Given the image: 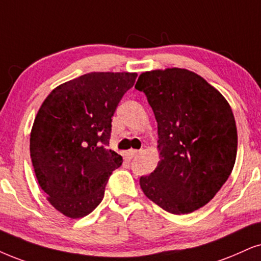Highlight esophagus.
I'll use <instances>...</instances> for the list:
<instances>
[{"mask_svg":"<svg viewBox=\"0 0 261 261\" xmlns=\"http://www.w3.org/2000/svg\"><path fill=\"white\" fill-rule=\"evenodd\" d=\"M138 154H140V151L136 150V149H130V150L127 151V155H128V156H130V158L136 156V155H138Z\"/></svg>","mask_w":261,"mask_h":261,"instance_id":"1","label":"esophagus"}]
</instances>
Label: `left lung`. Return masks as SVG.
Masks as SVG:
<instances>
[{
  "mask_svg": "<svg viewBox=\"0 0 261 261\" xmlns=\"http://www.w3.org/2000/svg\"><path fill=\"white\" fill-rule=\"evenodd\" d=\"M135 88L146 94L158 123L160 161L140 178L148 199L172 214L201 208L233 169L237 128L229 102L186 68L147 71Z\"/></svg>",
  "mask_w": 261,
  "mask_h": 261,
  "instance_id": "1",
  "label": "left lung"
}]
</instances>
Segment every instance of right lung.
Instances as JSON below:
<instances>
[{
    "mask_svg": "<svg viewBox=\"0 0 261 261\" xmlns=\"http://www.w3.org/2000/svg\"><path fill=\"white\" fill-rule=\"evenodd\" d=\"M137 73L91 72L60 84L43 101L30 135L39 187L72 219L91 213L123 158L110 143L112 117Z\"/></svg>",
    "mask_w": 261,
    "mask_h": 261,
    "instance_id": "obj_1",
    "label": "right lung"
}]
</instances>
